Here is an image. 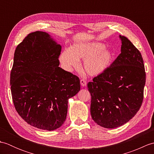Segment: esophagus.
<instances>
[{"mask_svg": "<svg viewBox=\"0 0 154 154\" xmlns=\"http://www.w3.org/2000/svg\"><path fill=\"white\" fill-rule=\"evenodd\" d=\"M80 82H81V85L82 86V87H85V86H86L87 82H86V81H85V80H84V79H81V80L80 81Z\"/></svg>", "mask_w": 154, "mask_h": 154, "instance_id": "obj_1", "label": "esophagus"}]
</instances>
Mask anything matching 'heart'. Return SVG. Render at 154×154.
<instances>
[{
    "label": "heart",
    "instance_id": "b5f03b06",
    "mask_svg": "<svg viewBox=\"0 0 154 154\" xmlns=\"http://www.w3.org/2000/svg\"><path fill=\"white\" fill-rule=\"evenodd\" d=\"M83 60L84 71L91 77H96L104 73L113 61V54L106 45L101 42H77L70 49L61 52L60 61L66 71L79 66V60Z\"/></svg>",
    "mask_w": 154,
    "mask_h": 154
}]
</instances>
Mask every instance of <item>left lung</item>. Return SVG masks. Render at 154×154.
Returning <instances> with one entry per match:
<instances>
[{
  "mask_svg": "<svg viewBox=\"0 0 154 154\" xmlns=\"http://www.w3.org/2000/svg\"><path fill=\"white\" fill-rule=\"evenodd\" d=\"M119 38L121 53L104 73L87 84L91 117L106 128L122 126L136 115L142 104L146 83L141 54L127 38Z\"/></svg>",
  "mask_w": 154,
  "mask_h": 154,
  "instance_id": "1",
  "label": "left lung"
}]
</instances>
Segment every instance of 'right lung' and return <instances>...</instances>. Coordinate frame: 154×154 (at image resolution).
Here are the masks:
<instances>
[{
    "label": "right lung",
    "mask_w": 154,
    "mask_h": 154,
    "mask_svg": "<svg viewBox=\"0 0 154 154\" xmlns=\"http://www.w3.org/2000/svg\"><path fill=\"white\" fill-rule=\"evenodd\" d=\"M61 50L49 34L32 32L16 47L11 73L19 115L30 125L48 131L64 123L68 100L81 89L79 77L58 67Z\"/></svg>",
    "instance_id": "right-lung-1"
}]
</instances>
